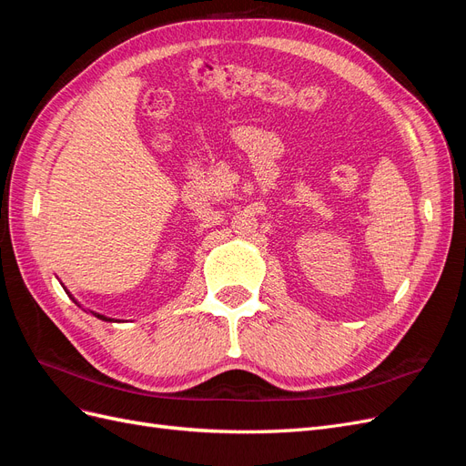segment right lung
I'll return each instance as SVG.
<instances>
[{"label":"right lung","instance_id":"1","mask_svg":"<svg viewBox=\"0 0 466 466\" xmlns=\"http://www.w3.org/2000/svg\"><path fill=\"white\" fill-rule=\"evenodd\" d=\"M95 317H98V319H103V320H110V319H106V317H103V315H96V313H95Z\"/></svg>","mask_w":466,"mask_h":466}]
</instances>
